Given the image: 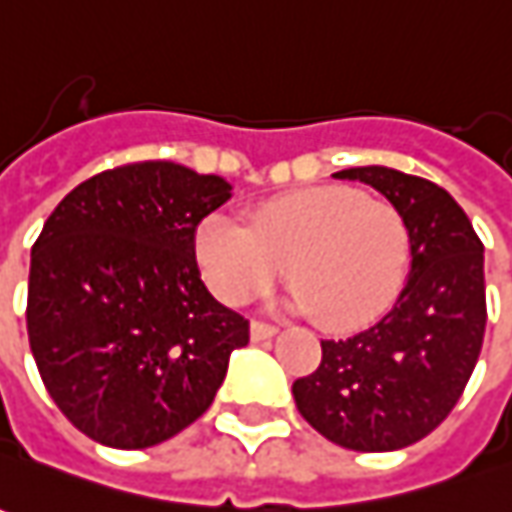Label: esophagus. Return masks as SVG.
<instances>
[{
  "label": "esophagus",
  "instance_id": "obj_1",
  "mask_svg": "<svg viewBox=\"0 0 512 512\" xmlns=\"http://www.w3.org/2000/svg\"><path fill=\"white\" fill-rule=\"evenodd\" d=\"M277 333V328L274 325H269V322H252L249 325V336H252V342H263V339H271Z\"/></svg>",
  "mask_w": 512,
  "mask_h": 512
}]
</instances>
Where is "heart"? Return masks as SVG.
<instances>
[{
  "label": "heart",
  "mask_w": 512,
  "mask_h": 512,
  "mask_svg": "<svg viewBox=\"0 0 512 512\" xmlns=\"http://www.w3.org/2000/svg\"><path fill=\"white\" fill-rule=\"evenodd\" d=\"M196 252L218 300H252L285 266L294 305L311 311L322 328L347 330L398 297L409 227L389 201L325 184L263 201L246 227L215 215L198 229Z\"/></svg>",
  "instance_id": "b5f03b06"
}]
</instances>
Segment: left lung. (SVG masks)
Here are the masks:
<instances>
[{"label":"left lung","instance_id":"left-lung-1","mask_svg":"<svg viewBox=\"0 0 512 512\" xmlns=\"http://www.w3.org/2000/svg\"><path fill=\"white\" fill-rule=\"evenodd\" d=\"M336 179L375 187L409 227L412 271L395 308L350 339H325L314 373L294 381L300 415L350 451H398L457 406L485 339V246L443 187L384 165Z\"/></svg>","mask_w":512,"mask_h":512}]
</instances>
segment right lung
I'll return each instance as SVG.
<instances>
[{
  "label": "right lung",
  "mask_w": 512,
  "mask_h": 512,
  "mask_svg": "<svg viewBox=\"0 0 512 512\" xmlns=\"http://www.w3.org/2000/svg\"><path fill=\"white\" fill-rule=\"evenodd\" d=\"M229 190L176 162H128L47 218L30 255L27 336L50 398L86 437L156 446L215 401L249 319L201 283L196 229Z\"/></svg>",
  "instance_id": "add662e5"
}]
</instances>
